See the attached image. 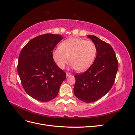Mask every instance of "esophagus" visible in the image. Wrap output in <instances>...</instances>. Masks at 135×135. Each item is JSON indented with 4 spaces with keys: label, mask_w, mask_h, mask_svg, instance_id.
Instances as JSON below:
<instances>
[{
    "label": "esophagus",
    "mask_w": 135,
    "mask_h": 135,
    "mask_svg": "<svg viewBox=\"0 0 135 135\" xmlns=\"http://www.w3.org/2000/svg\"><path fill=\"white\" fill-rule=\"evenodd\" d=\"M71 74H70V73H66V76L67 77H68V76H71Z\"/></svg>",
    "instance_id": "esophagus-1"
}]
</instances>
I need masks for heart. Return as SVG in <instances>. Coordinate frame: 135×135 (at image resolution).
I'll use <instances>...</instances> for the list:
<instances>
[{
  "label": "heart",
  "instance_id": "b5f03b06",
  "mask_svg": "<svg viewBox=\"0 0 135 135\" xmlns=\"http://www.w3.org/2000/svg\"><path fill=\"white\" fill-rule=\"evenodd\" d=\"M97 54V47L91 40L72 37L63 41L60 47L53 51V58L60 69H64L69 60L73 68L84 71L90 67Z\"/></svg>",
  "mask_w": 135,
  "mask_h": 135
}]
</instances>
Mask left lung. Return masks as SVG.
<instances>
[{"instance_id":"1","label":"left lung","mask_w":135,"mask_h":135,"mask_svg":"<svg viewBox=\"0 0 135 135\" xmlns=\"http://www.w3.org/2000/svg\"><path fill=\"white\" fill-rule=\"evenodd\" d=\"M87 36L96 44L97 55L87 71L75 75L74 93L82 101L93 103L111 89L115 81L118 62L115 52L109 43L96 36Z\"/></svg>"}]
</instances>
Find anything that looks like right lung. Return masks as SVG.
<instances>
[{"label":"right lung","mask_w":135,"mask_h":135,"mask_svg":"<svg viewBox=\"0 0 135 135\" xmlns=\"http://www.w3.org/2000/svg\"><path fill=\"white\" fill-rule=\"evenodd\" d=\"M59 34H45L31 39L20 52L17 72L23 89L28 95L41 102L57 96L66 73L56 65L53 51L61 40Z\"/></svg>","instance_id":"right-lung-1"}]
</instances>
